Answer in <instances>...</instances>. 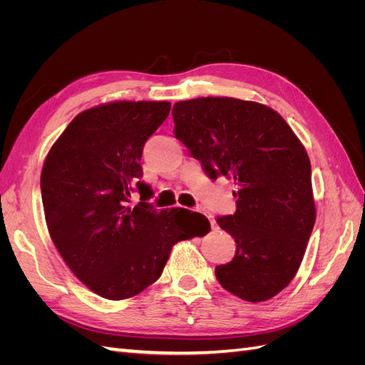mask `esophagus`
I'll return each mask as SVG.
<instances>
[{"label": "esophagus", "instance_id": "esophagus-1", "mask_svg": "<svg viewBox=\"0 0 365 365\" xmlns=\"http://www.w3.org/2000/svg\"><path fill=\"white\" fill-rule=\"evenodd\" d=\"M196 212L204 213V212H201V210H196ZM204 215H205V213H204ZM208 219H210V224H212V228H213V230H217V224L215 222V219H212V217H210V216H208Z\"/></svg>", "mask_w": 365, "mask_h": 365}]
</instances>
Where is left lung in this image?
I'll return each instance as SVG.
<instances>
[{
    "instance_id": "left-lung-1",
    "label": "left lung",
    "mask_w": 365,
    "mask_h": 365,
    "mask_svg": "<svg viewBox=\"0 0 365 365\" xmlns=\"http://www.w3.org/2000/svg\"><path fill=\"white\" fill-rule=\"evenodd\" d=\"M175 137L201 161L208 178L236 185V213L217 217L236 254L216 267L224 289L267 302L291 283L315 224L311 161L283 117L233 97H197L173 105Z\"/></svg>"
}]
</instances>
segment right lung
<instances>
[{
	"instance_id": "right-lung-1",
	"label": "right lung",
	"mask_w": 365,
	"mask_h": 365,
	"mask_svg": "<svg viewBox=\"0 0 365 365\" xmlns=\"http://www.w3.org/2000/svg\"><path fill=\"white\" fill-rule=\"evenodd\" d=\"M169 111V102L146 101L86 109L54 141L42 165L53 244L76 277L108 300L145 291L160 279L175 244L210 231L207 217L190 210L129 205L135 187L143 201L152 196L141 181V153Z\"/></svg>"
}]
</instances>
